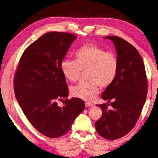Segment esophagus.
Masks as SVG:
<instances>
[{
  "label": "esophagus",
  "instance_id": "esophagus-1",
  "mask_svg": "<svg viewBox=\"0 0 158 158\" xmlns=\"http://www.w3.org/2000/svg\"><path fill=\"white\" fill-rule=\"evenodd\" d=\"M85 104V106H87H87H93V104H91V103H89V102H86Z\"/></svg>",
  "mask_w": 158,
  "mask_h": 158
}]
</instances>
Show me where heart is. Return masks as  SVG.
I'll return each mask as SVG.
<instances>
[{"mask_svg": "<svg viewBox=\"0 0 158 158\" xmlns=\"http://www.w3.org/2000/svg\"><path fill=\"white\" fill-rule=\"evenodd\" d=\"M75 60L64 59L60 69L64 77L75 82L85 74L86 82H81L71 88L75 98L89 101L98 94L99 87H110L117 76L118 59L114 53L106 52L93 44H86L77 48L74 54Z\"/></svg>", "mask_w": 158, "mask_h": 158, "instance_id": "heart-1", "label": "heart"}]
</instances>
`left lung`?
Masks as SVG:
<instances>
[{
  "label": "left lung",
  "instance_id": "obj_1",
  "mask_svg": "<svg viewBox=\"0 0 158 158\" xmlns=\"http://www.w3.org/2000/svg\"><path fill=\"white\" fill-rule=\"evenodd\" d=\"M115 46L118 71L115 81L106 87L102 98L108 103L99 104L102 116L95 122L96 131L107 140L124 136L135 127L148 93V81L141 56L133 46L123 39L110 36ZM113 106L109 110L107 106Z\"/></svg>",
  "mask_w": 158,
  "mask_h": 158
}]
</instances>
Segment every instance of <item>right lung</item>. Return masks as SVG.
I'll return each mask as SVG.
<instances>
[{
	"mask_svg": "<svg viewBox=\"0 0 158 158\" xmlns=\"http://www.w3.org/2000/svg\"><path fill=\"white\" fill-rule=\"evenodd\" d=\"M76 39L68 32L42 35L23 52L15 75L14 91L19 105L31 124L49 138L69 132L85 109L81 99H67L69 88L60 69ZM58 101H63L64 106H58Z\"/></svg>",
	"mask_w": 158,
	"mask_h": 158,
	"instance_id": "add662e5",
	"label": "right lung"
}]
</instances>
